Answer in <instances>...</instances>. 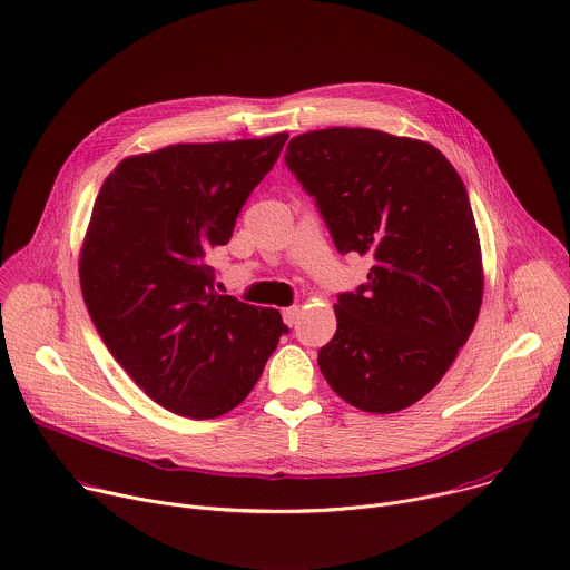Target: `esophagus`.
<instances>
[{"mask_svg":"<svg viewBox=\"0 0 570 570\" xmlns=\"http://www.w3.org/2000/svg\"><path fill=\"white\" fill-rule=\"evenodd\" d=\"M297 315H299V306H286L282 311V317H284V322L288 324V327H293V324L297 322Z\"/></svg>","mask_w":570,"mask_h":570,"instance_id":"34e87169","label":"esophagus"}]
</instances>
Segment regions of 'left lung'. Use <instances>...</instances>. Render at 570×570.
I'll return each instance as SVG.
<instances>
[{
  "label": "left lung",
  "instance_id": "obj_1",
  "mask_svg": "<svg viewBox=\"0 0 570 570\" xmlns=\"http://www.w3.org/2000/svg\"><path fill=\"white\" fill-rule=\"evenodd\" d=\"M286 167L315 198L338 253L374 262L367 284L338 295L320 372L358 411L409 409L446 374L482 302L462 178L435 146L372 128L297 135Z\"/></svg>",
  "mask_w": 570,
  "mask_h": 570
}]
</instances>
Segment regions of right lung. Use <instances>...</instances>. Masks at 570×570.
Wrapping results in <instances>:
<instances>
[{
    "instance_id": "1",
    "label": "right lung",
    "mask_w": 570,
    "mask_h": 570,
    "mask_svg": "<svg viewBox=\"0 0 570 570\" xmlns=\"http://www.w3.org/2000/svg\"><path fill=\"white\" fill-rule=\"evenodd\" d=\"M286 139L132 155L97 196L78 262L86 306L117 363L176 415L229 413L288 332L277 308L216 293L212 266Z\"/></svg>"
}]
</instances>
